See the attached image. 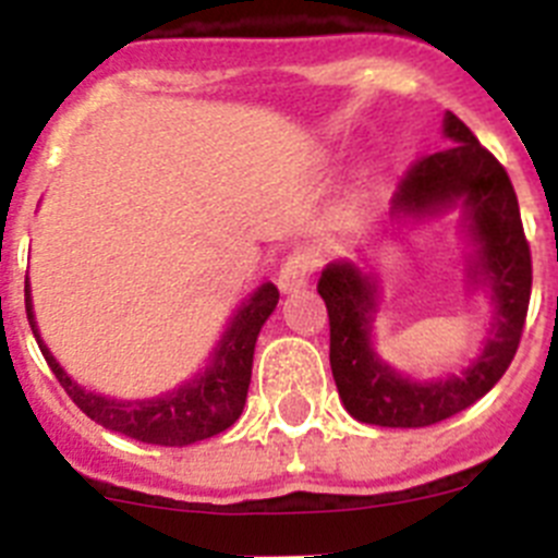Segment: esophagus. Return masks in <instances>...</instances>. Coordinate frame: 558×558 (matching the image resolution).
<instances>
[{
	"instance_id": "1",
	"label": "esophagus",
	"mask_w": 558,
	"mask_h": 558,
	"mask_svg": "<svg viewBox=\"0 0 558 558\" xmlns=\"http://www.w3.org/2000/svg\"><path fill=\"white\" fill-rule=\"evenodd\" d=\"M313 270H315V256L307 254V251H293L282 263L279 268V290L282 293H295V290L307 288L310 279H313Z\"/></svg>"
}]
</instances>
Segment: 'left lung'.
<instances>
[{
  "label": "left lung",
  "instance_id": "obj_1",
  "mask_svg": "<svg viewBox=\"0 0 558 558\" xmlns=\"http://www.w3.org/2000/svg\"><path fill=\"white\" fill-rule=\"evenodd\" d=\"M445 136L456 145L418 159L391 198L393 218H425L461 204L475 259L472 282L489 288L495 324L483 352L461 374L413 383L372 349L377 279L352 263H332L318 279L329 313V366L340 402L357 422L379 427H427L475 405L514 360L531 299V248L509 172L475 133L447 111Z\"/></svg>",
  "mask_w": 558,
  "mask_h": 558
}]
</instances>
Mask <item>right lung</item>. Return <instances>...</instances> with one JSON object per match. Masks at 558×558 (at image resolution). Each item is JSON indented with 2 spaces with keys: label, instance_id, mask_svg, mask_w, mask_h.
I'll return each mask as SVG.
<instances>
[{
  "label": "right lung",
  "instance_id": "add662e5",
  "mask_svg": "<svg viewBox=\"0 0 558 558\" xmlns=\"http://www.w3.org/2000/svg\"><path fill=\"white\" fill-rule=\"evenodd\" d=\"M276 304H279V290H276V284L265 282L243 307L236 310L229 329L220 338L218 349L211 354V363L206 366V372H201L198 377L184 383L175 391L161 393L156 399L125 402V399H108L100 397V393L86 391L58 366V360L52 357V352L38 335L29 284H24V307H27V322L38 340V349H41L47 366L52 368L63 391L72 397V402L106 430L161 447L195 445V441L218 436L240 418L245 397H248L256 335L268 322V315L274 313Z\"/></svg>",
  "mask_w": 558,
  "mask_h": 558
}]
</instances>
